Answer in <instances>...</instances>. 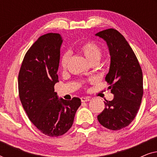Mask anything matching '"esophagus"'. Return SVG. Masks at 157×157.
Listing matches in <instances>:
<instances>
[{
    "label": "esophagus",
    "instance_id": "1",
    "mask_svg": "<svg viewBox=\"0 0 157 157\" xmlns=\"http://www.w3.org/2000/svg\"><path fill=\"white\" fill-rule=\"evenodd\" d=\"M81 100L82 102H87L90 100V98L89 97H81Z\"/></svg>",
    "mask_w": 157,
    "mask_h": 157
}]
</instances>
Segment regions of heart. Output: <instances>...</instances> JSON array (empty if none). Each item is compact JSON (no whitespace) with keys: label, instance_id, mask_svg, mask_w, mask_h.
I'll use <instances>...</instances> for the list:
<instances>
[{"label":"heart","instance_id":"b5f03b06","mask_svg":"<svg viewBox=\"0 0 157 157\" xmlns=\"http://www.w3.org/2000/svg\"><path fill=\"white\" fill-rule=\"evenodd\" d=\"M80 51L82 52L90 63H98L102 57V51L97 45L92 42H86L80 47ZM70 59V53L66 52L62 56L60 66L63 69H65Z\"/></svg>","mask_w":157,"mask_h":157}]
</instances>
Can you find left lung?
I'll use <instances>...</instances> for the list:
<instances>
[{
	"mask_svg": "<svg viewBox=\"0 0 157 157\" xmlns=\"http://www.w3.org/2000/svg\"><path fill=\"white\" fill-rule=\"evenodd\" d=\"M95 36L104 39L111 57L106 76L109 89L113 94L111 101H104L106 107L97 117L103 126L119 130L134 119L143 96V74L136 55L119 31L109 29Z\"/></svg>",
	"mask_w": 157,
	"mask_h": 157,
	"instance_id": "left-lung-1",
	"label": "left lung"
}]
</instances>
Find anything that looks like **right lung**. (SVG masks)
Instances as JSON below:
<instances>
[{"mask_svg": "<svg viewBox=\"0 0 157 157\" xmlns=\"http://www.w3.org/2000/svg\"><path fill=\"white\" fill-rule=\"evenodd\" d=\"M63 38L59 33L41 36L25 53L18 74L19 97L29 119L43 134L61 136L74 123L81 99L59 98L54 91Z\"/></svg>", "mask_w": 157, "mask_h": 157, "instance_id": "add662e5", "label": "right lung"}]
</instances>
